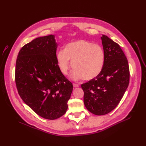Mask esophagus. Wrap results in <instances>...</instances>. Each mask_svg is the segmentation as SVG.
Masks as SVG:
<instances>
[{
	"mask_svg": "<svg viewBox=\"0 0 146 146\" xmlns=\"http://www.w3.org/2000/svg\"><path fill=\"white\" fill-rule=\"evenodd\" d=\"M73 86L74 88H77V87H79V85H78V84H76V83H74Z\"/></svg>",
	"mask_w": 146,
	"mask_h": 146,
	"instance_id": "1",
	"label": "esophagus"
}]
</instances>
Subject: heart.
<instances>
[{
  "label": "heart",
  "instance_id": "b5f03b06",
  "mask_svg": "<svg viewBox=\"0 0 146 146\" xmlns=\"http://www.w3.org/2000/svg\"><path fill=\"white\" fill-rule=\"evenodd\" d=\"M56 61L64 76H67L72 66V80H91L98 77L104 68L105 52L101 46L80 39L68 43L64 50L57 52Z\"/></svg>",
  "mask_w": 146,
  "mask_h": 146
}]
</instances>
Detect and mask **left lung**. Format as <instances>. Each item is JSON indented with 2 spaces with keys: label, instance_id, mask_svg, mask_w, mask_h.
Masks as SVG:
<instances>
[{
  "label": "left lung",
  "instance_id": "8db88e82",
  "mask_svg": "<svg viewBox=\"0 0 146 146\" xmlns=\"http://www.w3.org/2000/svg\"><path fill=\"white\" fill-rule=\"evenodd\" d=\"M101 40L105 52L104 68L96 78L81 85L86 109L99 116L108 114L117 107L130 79L128 61L120 46L104 35Z\"/></svg>",
  "mask_w": 146,
  "mask_h": 146
}]
</instances>
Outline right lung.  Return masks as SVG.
I'll return each mask as SVG.
<instances>
[{
	"mask_svg": "<svg viewBox=\"0 0 146 146\" xmlns=\"http://www.w3.org/2000/svg\"><path fill=\"white\" fill-rule=\"evenodd\" d=\"M57 47L54 35L37 38L22 47L16 63L15 81L21 99L50 120L66 113L73 90L58 68Z\"/></svg>",
	"mask_w": 146,
	"mask_h": 146,
	"instance_id": "right-lung-1",
	"label": "right lung"
}]
</instances>
